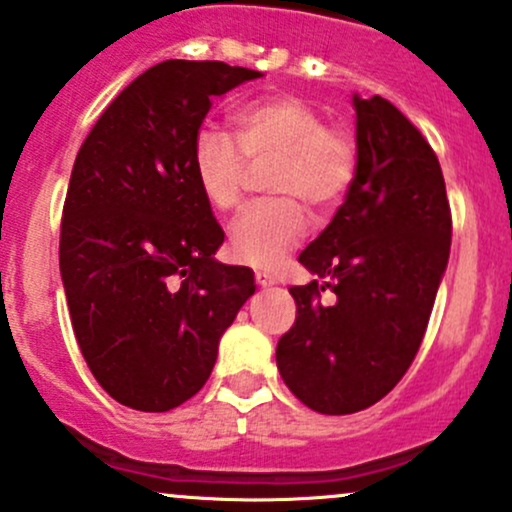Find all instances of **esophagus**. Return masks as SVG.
I'll use <instances>...</instances> for the list:
<instances>
[{"label":"esophagus","mask_w":512,"mask_h":512,"mask_svg":"<svg viewBox=\"0 0 512 512\" xmlns=\"http://www.w3.org/2000/svg\"><path fill=\"white\" fill-rule=\"evenodd\" d=\"M255 279H257V284L262 286V289H267V286H274V284H277V279H274L272 274H267V272H257V274H255Z\"/></svg>","instance_id":"34e87169"}]
</instances>
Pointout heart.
Wrapping results in <instances>:
<instances>
[{
    "label": "heart",
    "mask_w": 512,
    "mask_h": 512,
    "mask_svg": "<svg viewBox=\"0 0 512 512\" xmlns=\"http://www.w3.org/2000/svg\"><path fill=\"white\" fill-rule=\"evenodd\" d=\"M228 133L204 126L192 140V172L206 204L233 211L243 199L247 172L269 165L274 199L252 204L230 226V252L252 267H274L306 233V211H328L350 192L357 150L345 131L325 126L323 114L294 94L247 101Z\"/></svg>",
    "instance_id": "obj_1"
}]
</instances>
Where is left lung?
Instances as JSON below:
<instances>
[{
	"instance_id": "8db88e82",
	"label": "left lung",
	"mask_w": 512,
	"mask_h": 512,
	"mask_svg": "<svg viewBox=\"0 0 512 512\" xmlns=\"http://www.w3.org/2000/svg\"><path fill=\"white\" fill-rule=\"evenodd\" d=\"M352 106L355 179L328 228L299 255L323 282L291 286L296 320L277 345L284 384L325 415L374 406L408 372L452 240L445 177L428 140L379 94H352Z\"/></svg>"
}]
</instances>
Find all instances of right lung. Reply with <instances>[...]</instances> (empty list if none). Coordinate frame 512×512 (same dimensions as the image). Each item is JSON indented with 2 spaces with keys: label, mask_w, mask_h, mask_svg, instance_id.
Listing matches in <instances>:
<instances>
[{
  "label": "right lung",
  "mask_w": 512,
  "mask_h": 512,
  "mask_svg": "<svg viewBox=\"0 0 512 512\" xmlns=\"http://www.w3.org/2000/svg\"><path fill=\"white\" fill-rule=\"evenodd\" d=\"M262 72L165 60L106 106L77 153L60 226V277L80 350L111 398L165 413L201 391L218 342L255 294L218 262L223 228L192 172L216 97Z\"/></svg>",
  "instance_id": "obj_1"
}]
</instances>
